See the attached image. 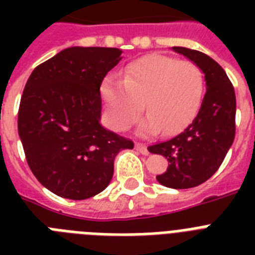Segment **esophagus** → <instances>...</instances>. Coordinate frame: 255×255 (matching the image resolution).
Wrapping results in <instances>:
<instances>
[{
	"label": "esophagus",
	"mask_w": 255,
	"mask_h": 255,
	"mask_svg": "<svg viewBox=\"0 0 255 255\" xmlns=\"http://www.w3.org/2000/svg\"><path fill=\"white\" fill-rule=\"evenodd\" d=\"M135 148L140 152V153H143V155H148V153H149V152H148V148L145 147L143 143H136Z\"/></svg>",
	"instance_id": "1"
}]
</instances>
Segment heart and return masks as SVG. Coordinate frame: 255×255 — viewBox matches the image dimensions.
<instances>
[{
    "mask_svg": "<svg viewBox=\"0 0 255 255\" xmlns=\"http://www.w3.org/2000/svg\"><path fill=\"white\" fill-rule=\"evenodd\" d=\"M100 91L115 129L131 127L145 107L149 115L140 126V132L155 135L164 131L172 135L185 128L197 114L204 75L192 61L148 54L127 66L123 81L106 78Z\"/></svg>",
    "mask_w": 255,
    "mask_h": 255,
    "instance_id": "b5f03b06",
    "label": "heart"
}]
</instances>
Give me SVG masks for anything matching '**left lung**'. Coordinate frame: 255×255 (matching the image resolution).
<instances>
[{"label":"left lung","instance_id":"obj_1","mask_svg":"<svg viewBox=\"0 0 255 255\" xmlns=\"http://www.w3.org/2000/svg\"><path fill=\"white\" fill-rule=\"evenodd\" d=\"M205 74L206 92L193 122L172 139L148 147L168 160L167 170L156 176L157 181L173 189H188L213 176L225 159L236 135V94L232 82L209 55L173 47Z\"/></svg>","mask_w":255,"mask_h":255}]
</instances>
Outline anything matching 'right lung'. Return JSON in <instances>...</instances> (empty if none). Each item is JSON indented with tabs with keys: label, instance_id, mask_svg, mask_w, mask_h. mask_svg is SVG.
Instances as JSON below:
<instances>
[{
	"label": "right lung",
	"instance_id": "right-lung-1",
	"mask_svg": "<svg viewBox=\"0 0 255 255\" xmlns=\"http://www.w3.org/2000/svg\"><path fill=\"white\" fill-rule=\"evenodd\" d=\"M114 47H69L37 66L18 110V133L37 180L57 196L86 200L107 188L114 160L133 141L100 126V86L120 62Z\"/></svg>",
	"mask_w": 255,
	"mask_h": 255
}]
</instances>
